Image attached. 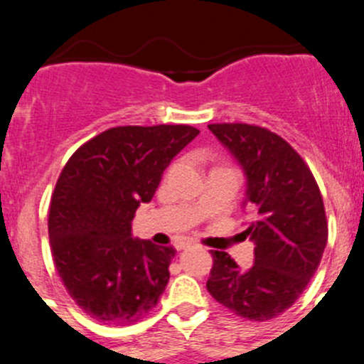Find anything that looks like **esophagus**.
<instances>
[{
  "instance_id": "1",
  "label": "esophagus",
  "mask_w": 364,
  "mask_h": 364,
  "mask_svg": "<svg viewBox=\"0 0 364 364\" xmlns=\"http://www.w3.org/2000/svg\"><path fill=\"white\" fill-rule=\"evenodd\" d=\"M193 243L192 242H179L178 245H176V249L178 250H183V249H188V247H192Z\"/></svg>"
}]
</instances>
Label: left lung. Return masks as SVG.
<instances>
[{
  "label": "left lung",
  "mask_w": 364,
  "mask_h": 364,
  "mask_svg": "<svg viewBox=\"0 0 364 364\" xmlns=\"http://www.w3.org/2000/svg\"><path fill=\"white\" fill-rule=\"evenodd\" d=\"M247 176L245 236L254 264L240 270L222 250H211L206 288L235 315L252 322L277 318L294 306L315 276L327 245V217L316 179L301 154L277 133L254 124H208Z\"/></svg>",
  "instance_id": "1"
}]
</instances>
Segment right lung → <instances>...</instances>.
Returning <instances> with one entry per match:
<instances>
[{
    "instance_id": "1",
    "label": "right lung",
    "mask_w": 364,
    "mask_h": 364,
    "mask_svg": "<svg viewBox=\"0 0 364 364\" xmlns=\"http://www.w3.org/2000/svg\"><path fill=\"white\" fill-rule=\"evenodd\" d=\"M197 135L188 124L117 126L77 147L60 172L48 217L53 261L90 318L129 326L156 308L176 249L133 238L132 220Z\"/></svg>"
}]
</instances>
